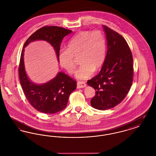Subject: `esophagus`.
Segmentation results:
<instances>
[{"instance_id": "1", "label": "esophagus", "mask_w": 156, "mask_h": 156, "mask_svg": "<svg viewBox=\"0 0 156 156\" xmlns=\"http://www.w3.org/2000/svg\"><path fill=\"white\" fill-rule=\"evenodd\" d=\"M87 86L85 82L78 81L77 82V88H82Z\"/></svg>"}]
</instances>
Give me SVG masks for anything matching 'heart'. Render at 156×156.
<instances>
[{"label":"heart","instance_id":"1","mask_svg":"<svg viewBox=\"0 0 156 156\" xmlns=\"http://www.w3.org/2000/svg\"><path fill=\"white\" fill-rule=\"evenodd\" d=\"M67 48L60 50L58 61L60 66L69 74L75 70L74 57L80 54L81 66L76 72V77L86 80L104 64L106 51V43L101 31H81L68 43Z\"/></svg>","mask_w":156,"mask_h":156}]
</instances>
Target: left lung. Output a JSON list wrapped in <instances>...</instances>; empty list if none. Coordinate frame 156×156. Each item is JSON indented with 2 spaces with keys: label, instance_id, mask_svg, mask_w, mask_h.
Here are the masks:
<instances>
[{
  "label": "left lung",
  "instance_id": "8db88e82",
  "mask_svg": "<svg viewBox=\"0 0 156 156\" xmlns=\"http://www.w3.org/2000/svg\"><path fill=\"white\" fill-rule=\"evenodd\" d=\"M108 50L100 73L87 81L95 90L92 106L105 111L120 104L130 89L133 77L132 53L124 37L103 25Z\"/></svg>",
  "mask_w": 156,
  "mask_h": 156
}]
</instances>
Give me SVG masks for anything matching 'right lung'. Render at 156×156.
<instances>
[{
	"mask_svg": "<svg viewBox=\"0 0 156 156\" xmlns=\"http://www.w3.org/2000/svg\"><path fill=\"white\" fill-rule=\"evenodd\" d=\"M71 32V30L58 26H45L32 34L24 44L19 66V79L26 99L38 111L52 114L65 109L69 95L76 88V81L68 75L59 72L54 78L46 83L39 85L33 83L25 72L24 48L31 41L45 40L54 47L58 59L62 38Z\"/></svg>",
	"mask_w": 156,
	"mask_h": 156,
	"instance_id": "add662e5",
	"label": "right lung"
}]
</instances>
